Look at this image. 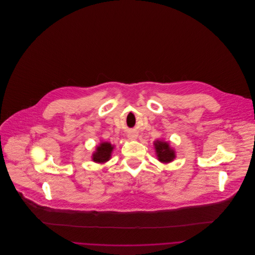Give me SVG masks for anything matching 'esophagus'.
Wrapping results in <instances>:
<instances>
[{"instance_id":"34e87169","label":"esophagus","mask_w":255,"mask_h":255,"mask_svg":"<svg viewBox=\"0 0 255 255\" xmlns=\"http://www.w3.org/2000/svg\"><path fill=\"white\" fill-rule=\"evenodd\" d=\"M130 139H134V138H136V136H137V134L135 133V132H129L128 133V135Z\"/></svg>"}]
</instances>
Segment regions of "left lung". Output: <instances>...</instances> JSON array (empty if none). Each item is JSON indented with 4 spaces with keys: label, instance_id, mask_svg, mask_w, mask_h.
Segmentation results:
<instances>
[{
    "label": "left lung",
    "instance_id": "left-lung-1",
    "mask_svg": "<svg viewBox=\"0 0 255 255\" xmlns=\"http://www.w3.org/2000/svg\"><path fill=\"white\" fill-rule=\"evenodd\" d=\"M154 145L157 152L158 160L160 162L168 164L174 161V159L176 158L175 150L170 146V143L168 141L158 139L154 142Z\"/></svg>",
    "mask_w": 255,
    "mask_h": 255
}]
</instances>
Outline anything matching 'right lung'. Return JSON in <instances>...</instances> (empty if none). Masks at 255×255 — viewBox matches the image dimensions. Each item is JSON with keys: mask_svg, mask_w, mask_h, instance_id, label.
<instances>
[{"mask_svg": "<svg viewBox=\"0 0 255 255\" xmlns=\"http://www.w3.org/2000/svg\"><path fill=\"white\" fill-rule=\"evenodd\" d=\"M114 149V145L111 142L104 141L100 142L99 145L96 146V150L92 155V161L98 164H105L107 163L111 157Z\"/></svg>", "mask_w": 255, "mask_h": 255, "instance_id": "obj_1", "label": "right lung"}]
</instances>
